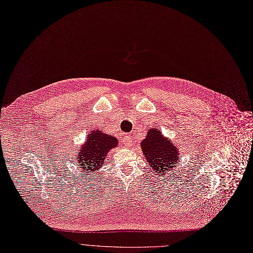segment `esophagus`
Instances as JSON below:
<instances>
[{"mask_svg": "<svg viewBox=\"0 0 253 253\" xmlns=\"http://www.w3.org/2000/svg\"><path fill=\"white\" fill-rule=\"evenodd\" d=\"M131 145H132V143H131V138L128 137V135H126V137L125 138V146L127 147V148H130Z\"/></svg>", "mask_w": 253, "mask_h": 253, "instance_id": "1", "label": "esophagus"}]
</instances>
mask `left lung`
Wrapping results in <instances>:
<instances>
[{"label": "left lung", "mask_w": 253, "mask_h": 253, "mask_svg": "<svg viewBox=\"0 0 253 253\" xmlns=\"http://www.w3.org/2000/svg\"><path fill=\"white\" fill-rule=\"evenodd\" d=\"M141 142V149L153 173L164 177V173L176 167L181 154L174 143L157 127H151Z\"/></svg>", "instance_id": "1"}]
</instances>
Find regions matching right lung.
<instances>
[{"mask_svg": "<svg viewBox=\"0 0 253 253\" xmlns=\"http://www.w3.org/2000/svg\"><path fill=\"white\" fill-rule=\"evenodd\" d=\"M86 141L76 151V163L83 173L98 171L111 149L118 147V138L105 133L101 129H93L86 134Z\"/></svg>", "mask_w": 253, "mask_h": 253, "instance_id": "1", "label": "right lung"}]
</instances>
